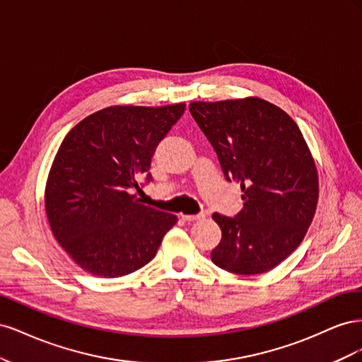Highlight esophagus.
<instances>
[{
	"label": "esophagus",
	"instance_id": "34e87169",
	"mask_svg": "<svg viewBox=\"0 0 362 362\" xmlns=\"http://www.w3.org/2000/svg\"><path fill=\"white\" fill-rule=\"evenodd\" d=\"M205 214H181V218L185 222H198L202 221Z\"/></svg>",
	"mask_w": 362,
	"mask_h": 362
}]
</instances>
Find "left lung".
Wrapping results in <instances>:
<instances>
[{
    "label": "left lung",
    "mask_w": 362,
    "mask_h": 362,
    "mask_svg": "<svg viewBox=\"0 0 362 362\" xmlns=\"http://www.w3.org/2000/svg\"><path fill=\"white\" fill-rule=\"evenodd\" d=\"M189 108L245 201L235 217L213 214L222 240L211 259L237 275L269 272L302 243L315 214L319 175L311 151L294 120L261 98L194 101Z\"/></svg>",
    "instance_id": "1"
}]
</instances>
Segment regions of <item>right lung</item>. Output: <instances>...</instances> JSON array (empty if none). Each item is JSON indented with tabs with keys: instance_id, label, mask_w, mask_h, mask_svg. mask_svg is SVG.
<instances>
[{
	"instance_id": "obj_1",
	"label": "right lung",
	"mask_w": 362,
	"mask_h": 362,
	"mask_svg": "<svg viewBox=\"0 0 362 362\" xmlns=\"http://www.w3.org/2000/svg\"><path fill=\"white\" fill-rule=\"evenodd\" d=\"M185 104L113 105L76 124L54 157L45 187L48 223L63 250L93 276L119 278L156 257L178 217L140 204L137 180Z\"/></svg>"
}]
</instances>
